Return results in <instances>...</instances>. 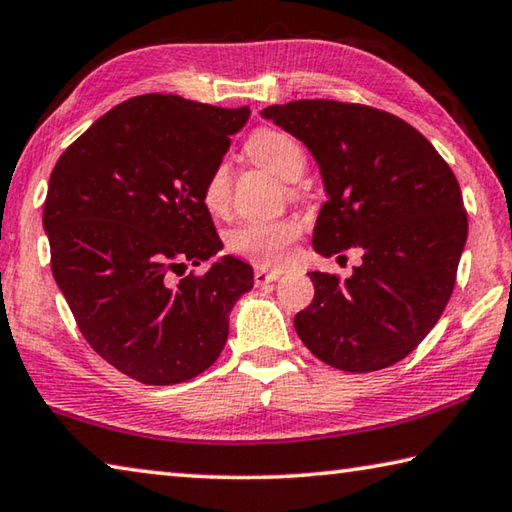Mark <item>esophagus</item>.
Instances as JSON below:
<instances>
[{
  "label": "esophagus",
  "instance_id": "1",
  "mask_svg": "<svg viewBox=\"0 0 512 512\" xmlns=\"http://www.w3.org/2000/svg\"><path fill=\"white\" fill-rule=\"evenodd\" d=\"M279 276H281V272H276V270H265V267H261V270H256V272H254V281H256L258 288H263V285H270V283H274L276 279H279Z\"/></svg>",
  "mask_w": 512,
  "mask_h": 512
}]
</instances>
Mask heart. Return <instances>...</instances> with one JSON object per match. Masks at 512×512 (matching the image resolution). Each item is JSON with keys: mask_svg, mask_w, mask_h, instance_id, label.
Returning <instances> with one entry per match:
<instances>
[{"mask_svg": "<svg viewBox=\"0 0 512 512\" xmlns=\"http://www.w3.org/2000/svg\"><path fill=\"white\" fill-rule=\"evenodd\" d=\"M247 150L254 161L270 170L283 182H297L306 168V157L299 143L288 134L261 130L249 139ZM231 197L229 168L220 164L211 170L202 188V202L211 213L227 209ZM297 229L285 222H247L229 233L227 245L233 254H240L258 265H281L288 258Z\"/></svg>", "mask_w": 512, "mask_h": 512, "instance_id": "b5f03b06", "label": "heart"}]
</instances>
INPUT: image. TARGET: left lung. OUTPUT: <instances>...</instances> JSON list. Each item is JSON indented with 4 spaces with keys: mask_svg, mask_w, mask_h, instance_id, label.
<instances>
[{
    "mask_svg": "<svg viewBox=\"0 0 512 512\" xmlns=\"http://www.w3.org/2000/svg\"><path fill=\"white\" fill-rule=\"evenodd\" d=\"M261 116L317 161L328 197L312 231L317 254L362 251L344 281L308 272L315 299L294 330L339 371L387 369L423 342L452 297L468 240L459 182L432 143L389 112L292 101Z\"/></svg>",
    "mask_w": 512,
    "mask_h": 512,
    "instance_id": "8db88e82",
    "label": "left lung"
}]
</instances>
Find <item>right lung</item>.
<instances>
[{
  "mask_svg": "<svg viewBox=\"0 0 512 512\" xmlns=\"http://www.w3.org/2000/svg\"><path fill=\"white\" fill-rule=\"evenodd\" d=\"M251 110L146 94L112 107L62 152L42 224L51 272L87 344L143 384H179L218 360L254 270L224 254L202 188Z\"/></svg>",
  "mask_w": 512,
  "mask_h": 512,
  "instance_id": "obj_1",
  "label": "right lung"
}]
</instances>
